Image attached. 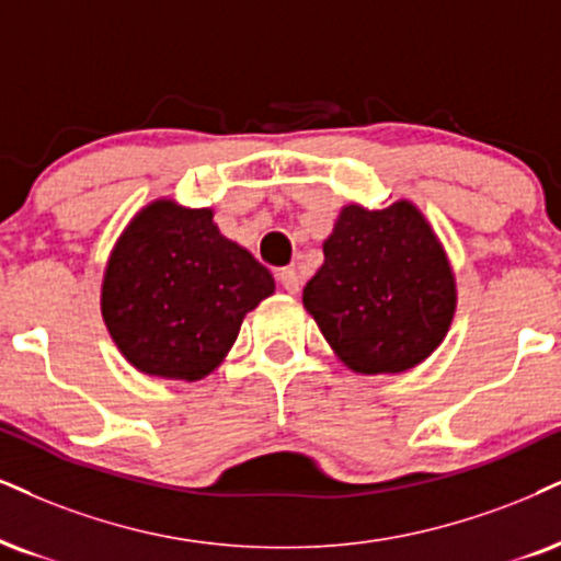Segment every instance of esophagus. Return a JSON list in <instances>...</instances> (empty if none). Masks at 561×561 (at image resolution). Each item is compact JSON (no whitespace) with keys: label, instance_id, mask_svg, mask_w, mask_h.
Segmentation results:
<instances>
[{"label":"esophagus","instance_id":"34e87169","mask_svg":"<svg viewBox=\"0 0 561 561\" xmlns=\"http://www.w3.org/2000/svg\"><path fill=\"white\" fill-rule=\"evenodd\" d=\"M278 283L283 286V291H288V294H299L301 291V278H299V273H296L294 267L280 270Z\"/></svg>","mask_w":561,"mask_h":561}]
</instances>
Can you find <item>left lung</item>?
Instances as JSON below:
<instances>
[{"label": "left lung", "instance_id": "1", "mask_svg": "<svg viewBox=\"0 0 561 561\" xmlns=\"http://www.w3.org/2000/svg\"><path fill=\"white\" fill-rule=\"evenodd\" d=\"M322 252L304 307L348 369L398 375L445 341L458 304L455 275L416 205H345Z\"/></svg>", "mask_w": 561, "mask_h": 561}]
</instances>
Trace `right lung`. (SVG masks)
<instances>
[{
	"instance_id": "right-lung-1",
	"label": "right lung",
	"mask_w": 561,
	"mask_h": 561,
	"mask_svg": "<svg viewBox=\"0 0 561 561\" xmlns=\"http://www.w3.org/2000/svg\"><path fill=\"white\" fill-rule=\"evenodd\" d=\"M273 291L267 267L220 237L213 210L156 199L116 241L101 314L135 369L195 382L224 362L244 314Z\"/></svg>"
}]
</instances>
